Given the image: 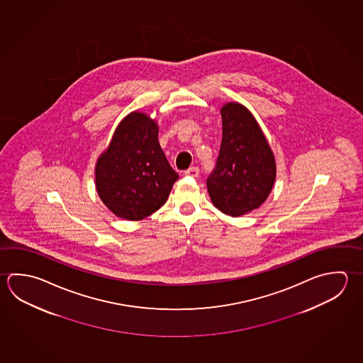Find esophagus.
Segmentation results:
<instances>
[{
    "mask_svg": "<svg viewBox=\"0 0 363 363\" xmlns=\"http://www.w3.org/2000/svg\"><path fill=\"white\" fill-rule=\"evenodd\" d=\"M184 174L185 175H191V177L197 178L198 175H199V169H198L197 166H191L188 170H185Z\"/></svg>",
    "mask_w": 363,
    "mask_h": 363,
    "instance_id": "esophagus-1",
    "label": "esophagus"
}]
</instances>
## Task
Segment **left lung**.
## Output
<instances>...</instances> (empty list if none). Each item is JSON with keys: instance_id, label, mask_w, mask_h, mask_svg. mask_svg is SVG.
<instances>
[{"instance_id": "obj_1", "label": "left lung", "mask_w": 363, "mask_h": 363, "mask_svg": "<svg viewBox=\"0 0 363 363\" xmlns=\"http://www.w3.org/2000/svg\"><path fill=\"white\" fill-rule=\"evenodd\" d=\"M223 140L216 166L207 178L213 206L230 216L253 211L269 197L277 164L251 111L240 104L221 107Z\"/></svg>"}]
</instances>
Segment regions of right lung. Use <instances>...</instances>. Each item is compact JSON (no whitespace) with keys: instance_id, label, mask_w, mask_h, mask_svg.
Here are the masks:
<instances>
[{"instance_id":"obj_1","label":"right lung","mask_w":363,"mask_h":363,"mask_svg":"<svg viewBox=\"0 0 363 363\" xmlns=\"http://www.w3.org/2000/svg\"><path fill=\"white\" fill-rule=\"evenodd\" d=\"M179 175L158 143V125L143 112L120 121L96 164L101 201L118 218L142 220L165 205Z\"/></svg>"}]
</instances>
